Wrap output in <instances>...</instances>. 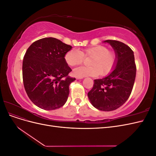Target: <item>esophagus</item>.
I'll return each mask as SVG.
<instances>
[{
  "label": "esophagus",
  "instance_id": "esophagus-1",
  "mask_svg": "<svg viewBox=\"0 0 156 156\" xmlns=\"http://www.w3.org/2000/svg\"><path fill=\"white\" fill-rule=\"evenodd\" d=\"M83 77H77V79H83Z\"/></svg>",
  "mask_w": 156,
  "mask_h": 156
}]
</instances>
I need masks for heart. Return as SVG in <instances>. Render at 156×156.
<instances>
[{
    "instance_id": "1",
    "label": "heart",
    "mask_w": 156,
    "mask_h": 156,
    "mask_svg": "<svg viewBox=\"0 0 156 156\" xmlns=\"http://www.w3.org/2000/svg\"><path fill=\"white\" fill-rule=\"evenodd\" d=\"M85 57H90L89 66H81L73 69V75L78 77L97 76L100 73L107 75L112 72L116 64V55L103 45H97L79 51L72 49L64 55V60L70 66L81 64Z\"/></svg>"
}]
</instances>
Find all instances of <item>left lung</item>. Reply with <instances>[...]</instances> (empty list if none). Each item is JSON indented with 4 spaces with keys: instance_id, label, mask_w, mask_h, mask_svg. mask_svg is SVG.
Masks as SVG:
<instances>
[{
    "instance_id": "1",
    "label": "left lung",
    "mask_w": 156,
    "mask_h": 156,
    "mask_svg": "<svg viewBox=\"0 0 156 156\" xmlns=\"http://www.w3.org/2000/svg\"><path fill=\"white\" fill-rule=\"evenodd\" d=\"M116 54L115 68L108 76L94 80L88 93L91 104L98 109L111 111L119 108L127 100L133 87L136 65L133 51L121 41L108 40Z\"/></svg>"
}]
</instances>
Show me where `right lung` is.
Masks as SVG:
<instances>
[{
	"label": "right lung",
	"instance_id": "1",
	"mask_svg": "<svg viewBox=\"0 0 156 156\" xmlns=\"http://www.w3.org/2000/svg\"><path fill=\"white\" fill-rule=\"evenodd\" d=\"M72 47L55 37L34 41L26 51L23 61V80L25 91L34 105L44 110L62 107L75 78L64 55Z\"/></svg>",
	"mask_w": 156,
	"mask_h": 156
}]
</instances>
